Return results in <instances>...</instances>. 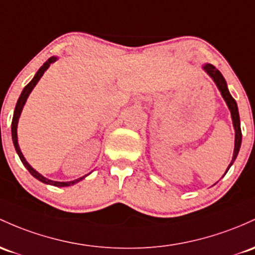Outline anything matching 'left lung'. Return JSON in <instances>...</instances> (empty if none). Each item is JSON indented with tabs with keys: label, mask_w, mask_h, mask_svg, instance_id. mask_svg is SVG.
Returning <instances> with one entry per match:
<instances>
[{
	"label": "left lung",
	"mask_w": 255,
	"mask_h": 255,
	"mask_svg": "<svg viewBox=\"0 0 255 255\" xmlns=\"http://www.w3.org/2000/svg\"><path fill=\"white\" fill-rule=\"evenodd\" d=\"M203 70L209 75L212 78H213L214 83L217 85L218 89L222 93V97L224 98V100L228 104L229 110L231 113V119H232V123H234V128H235V149H234V156H232L231 163L229 164L228 169H226L225 174L228 173V170L234 163V161L236 159L237 155H239L240 147H241V141H242V132H241V123H240V115H239V108H237L236 100L231 97L230 92L228 89V85H226L225 78L223 77V75L220 74V71L218 69H215V66L212 65V64H206L203 66Z\"/></svg>",
	"instance_id": "8db88e82"
}]
</instances>
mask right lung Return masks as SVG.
<instances>
[{"label": "right lung", "mask_w": 255, "mask_h": 255, "mask_svg": "<svg viewBox=\"0 0 255 255\" xmlns=\"http://www.w3.org/2000/svg\"><path fill=\"white\" fill-rule=\"evenodd\" d=\"M58 58L57 57H50L48 60L46 61V63L43 64V65L41 66L40 70H38L37 72H36V75L33 76V78L31 81H30L29 83H27L26 86L24 87L23 92H21L20 97H19L18 99V103H16L15 105V110H14V115H13V120H12V139H13V144H14V147H15V151L16 153L19 155V158H20V161L23 162V164L25 167H26V169L29 170L30 173H31L32 177H35L36 179H38V180L42 181V183L44 184H48V185H53V186H70V185H74V184L78 183L80 180H82L83 178L86 177H82V178H78L76 179V180H72V181H54V180H49V179L44 178L43 175L40 174L38 172H36L35 169L32 168L31 166H30L29 163L26 162V159H25V157L23 156V153H21L20 151V147H19V144H18V135H16V128H18V121H19V117H20V114L21 111H23V108L25 105V103H26V99L27 97H29V94L31 93V91L33 89V87H35L36 85H37V82L40 81V78L42 77V75L44 74V71H46L47 69L49 68V65L52 63H54L55 60H57Z\"/></svg>", "instance_id": "obj_1"}]
</instances>
